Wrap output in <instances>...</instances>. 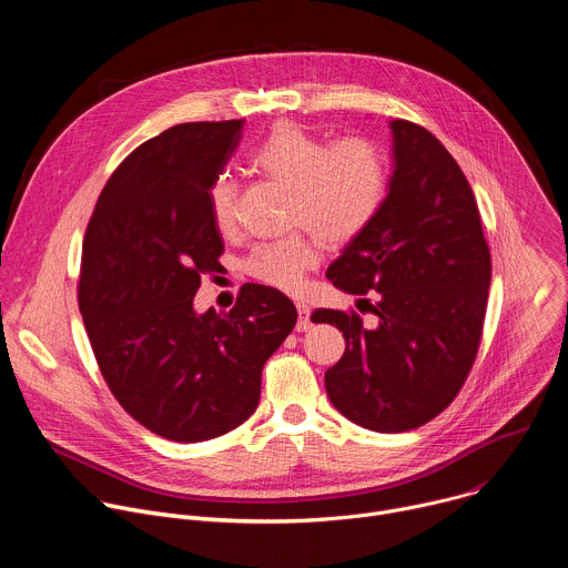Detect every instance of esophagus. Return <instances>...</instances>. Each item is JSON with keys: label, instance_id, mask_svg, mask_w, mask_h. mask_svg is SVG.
I'll use <instances>...</instances> for the list:
<instances>
[{"label": "esophagus", "instance_id": "obj_1", "mask_svg": "<svg viewBox=\"0 0 568 568\" xmlns=\"http://www.w3.org/2000/svg\"><path fill=\"white\" fill-rule=\"evenodd\" d=\"M294 305H296V310H298V323H296V331H298V333H305V331H310V328H312V321H310L312 310H310V305H307L305 301H301V298H296V301H294Z\"/></svg>", "mask_w": 568, "mask_h": 568}]
</instances>
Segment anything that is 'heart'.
Instances as JSON below:
<instances>
[{
  "mask_svg": "<svg viewBox=\"0 0 568 568\" xmlns=\"http://www.w3.org/2000/svg\"><path fill=\"white\" fill-rule=\"evenodd\" d=\"M252 166L290 189V222L307 229L292 231L254 247L245 272L263 285L296 290L303 272L318 258V233L328 245L362 235L377 217L388 171L375 143L353 136L328 145L296 123H278L252 150ZM235 184L226 175L209 189V211L220 231L235 224Z\"/></svg>",
  "mask_w": 568,
  "mask_h": 568,
  "instance_id": "heart-1",
  "label": "heart"
}]
</instances>
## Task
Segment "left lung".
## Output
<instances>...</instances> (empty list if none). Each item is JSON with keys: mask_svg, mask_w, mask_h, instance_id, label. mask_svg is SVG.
Returning <instances> with one entry per match:
<instances>
[{"mask_svg": "<svg viewBox=\"0 0 568 568\" xmlns=\"http://www.w3.org/2000/svg\"><path fill=\"white\" fill-rule=\"evenodd\" d=\"M390 132L384 204L326 272L364 301L375 323L366 326L353 310L312 314L346 339L344 357L326 371L331 402L379 434L423 427L449 407L476 359L493 278L478 206L456 159L423 125L395 119Z\"/></svg>", "mask_w": 568, "mask_h": 568, "instance_id": "1", "label": "left lung"}]
</instances>
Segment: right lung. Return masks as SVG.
Instances as JSON below:
<instances>
[{"mask_svg":"<svg viewBox=\"0 0 568 568\" xmlns=\"http://www.w3.org/2000/svg\"><path fill=\"white\" fill-rule=\"evenodd\" d=\"M245 121L180 123L134 148L108 180L83 240L78 307L121 407L175 443L217 438L258 407L265 362L296 323L278 290L242 285L197 314L224 252L209 189Z\"/></svg>","mask_w":568,"mask_h":568,"instance_id":"add662e5","label":"right lung"}]
</instances>
